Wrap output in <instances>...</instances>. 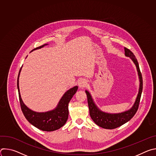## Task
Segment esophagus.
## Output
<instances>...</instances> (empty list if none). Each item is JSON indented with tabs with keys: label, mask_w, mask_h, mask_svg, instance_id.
<instances>
[{
	"label": "esophagus",
	"mask_w": 156,
	"mask_h": 156,
	"mask_svg": "<svg viewBox=\"0 0 156 156\" xmlns=\"http://www.w3.org/2000/svg\"><path fill=\"white\" fill-rule=\"evenodd\" d=\"M87 83L86 80H84V79H82V80H80L79 82H78V86H79V87H80V88H83V87H86V85H87Z\"/></svg>",
	"instance_id": "obj_1"
}]
</instances>
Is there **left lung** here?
Here are the masks:
<instances>
[{
	"instance_id": "1",
	"label": "left lung",
	"mask_w": 156,
	"mask_h": 156,
	"mask_svg": "<svg viewBox=\"0 0 156 156\" xmlns=\"http://www.w3.org/2000/svg\"><path fill=\"white\" fill-rule=\"evenodd\" d=\"M124 49L125 56L129 57L133 62V63H135L137 69L138 75L140 80V87L138 94L136 98L135 102L133 105L131 107V108L128 110L125 111V112L117 114H110L103 112V111L100 110L96 105L90 92L87 91V90L85 91L87 98V103L89 109H90V114L92 120L97 125L105 129H114L128 122L135 115L139 107V104L143 91L142 75L140 70L138 62L135 55L128 49L125 48Z\"/></svg>"
}]
</instances>
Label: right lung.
I'll return each instance as SVG.
<instances>
[{
  "label": "right lung",
  "mask_w": 156,
  "mask_h": 156,
  "mask_svg": "<svg viewBox=\"0 0 156 156\" xmlns=\"http://www.w3.org/2000/svg\"><path fill=\"white\" fill-rule=\"evenodd\" d=\"M47 45H48V44H44L41 46L34 49L31 52ZM21 69L22 66L20 70L18 76L17 87L21 108L25 118L31 125L42 131H52L60 128L67 121L69 117V104L77 91L78 88V86H75L66 91L54 109L45 112H37L29 108L23 103L21 98L19 88V76Z\"/></svg>",
  "instance_id": "right-lung-1"
}]
</instances>
